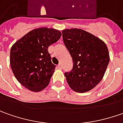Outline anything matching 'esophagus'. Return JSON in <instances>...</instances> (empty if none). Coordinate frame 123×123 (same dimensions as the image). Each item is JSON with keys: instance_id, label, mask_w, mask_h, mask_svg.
<instances>
[{"instance_id": "1", "label": "esophagus", "mask_w": 123, "mask_h": 123, "mask_svg": "<svg viewBox=\"0 0 123 123\" xmlns=\"http://www.w3.org/2000/svg\"><path fill=\"white\" fill-rule=\"evenodd\" d=\"M57 67L59 69H61L62 67V64L61 63H60V64H58L57 66Z\"/></svg>"}]
</instances>
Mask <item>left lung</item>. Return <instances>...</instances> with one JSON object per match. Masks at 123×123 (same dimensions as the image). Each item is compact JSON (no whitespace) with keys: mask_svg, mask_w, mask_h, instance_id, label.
Wrapping results in <instances>:
<instances>
[{"mask_svg":"<svg viewBox=\"0 0 123 123\" xmlns=\"http://www.w3.org/2000/svg\"><path fill=\"white\" fill-rule=\"evenodd\" d=\"M62 39L73 59V68L65 72L69 86L85 92L101 82L109 63L108 49L103 41L82 29L62 31Z\"/></svg>","mask_w":123,"mask_h":123,"instance_id":"left-lung-1","label":"left lung"}]
</instances>
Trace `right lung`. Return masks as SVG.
<instances>
[{"label":"right lung","instance_id":"right-lung-1","mask_svg":"<svg viewBox=\"0 0 123 123\" xmlns=\"http://www.w3.org/2000/svg\"><path fill=\"white\" fill-rule=\"evenodd\" d=\"M61 32L53 28L34 29L18 41L11 49L10 65L16 79L28 90L39 92L49 84L56 65L48 47Z\"/></svg>","mask_w":123,"mask_h":123}]
</instances>
